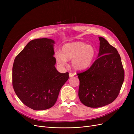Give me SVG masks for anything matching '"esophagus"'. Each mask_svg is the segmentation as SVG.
<instances>
[{
    "mask_svg": "<svg viewBox=\"0 0 134 134\" xmlns=\"http://www.w3.org/2000/svg\"><path fill=\"white\" fill-rule=\"evenodd\" d=\"M69 77H73L74 76V74L72 73H69Z\"/></svg>",
    "mask_w": 134,
    "mask_h": 134,
    "instance_id": "34e87169",
    "label": "esophagus"
}]
</instances>
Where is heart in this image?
Masks as SVG:
<instances>
[{
	"label": "heart",
	"mask_w": 134,
	"mask_h": 134,
	"mask_svg": "<svg viewBox=\"0 0 134 134\" xmlns=\"http://www.w3.org/2000/svg\"><path fill=\"white\" fill-rule=\"evenodd\" d=\"M96 49L92 46L82 42L76 41L63 45L61 52H56L55 58L61 66H66L67 60H72V67L78 71L90 68L95 59Z\"/></svg>",
	"instance_id": "heart-1"
}]
</instances>
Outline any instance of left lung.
Segmentation results:
<instances>
[{
	"mask_svg": "<svg viewBox=\"0 0 134 134\" xmlns=\"http://www.w3.org/2000/svg\"><path fill=\"white\" fill-rule=\"evenodd\" d=\"M98 58L86 71L77 73L80 81L81 102L90 108H99L113 102L124 79L121 59L117 49L102 37Z\"/></svg>",
	"mask_w": 134,
	"mask_h": 134,
	"instance_id": "left-lung-1",
	"label": "left lung"
}]
</instances>
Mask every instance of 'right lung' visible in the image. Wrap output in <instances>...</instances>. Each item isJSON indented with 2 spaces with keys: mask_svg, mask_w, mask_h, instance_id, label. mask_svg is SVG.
I'll return each mask as SVG.
<instances>
[{
  "mask_svg": "<svg viewBox=\"0 0 134 134\" xmlns=\"http://www.w3.org/2000/svg\"><path fill=\"white\" fill-rule=\"evenodd\" d=\"M52 39L31 40L16 57L12 67L14 91L24 105L34 110L53 107L60 91L69 78L55 67Z\"/></svg>",
  "mask_w": 134,
  "mask_h": 134,
  "instance_id": "1",
  "label": "right lung"
}]
</instances>
